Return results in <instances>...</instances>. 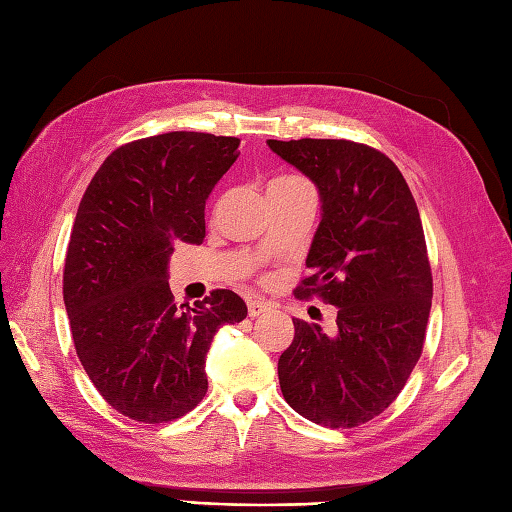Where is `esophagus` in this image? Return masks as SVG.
<instances>
[{
    "label": "esophagus",
    "instance_id": "1",
    "mask_svg": "<svg viewBox=\"0 0 512 512\" xmlns=\"http://www.w3.org/2000/svg\"><path fill=\"white\" fill-rule=\"evenodd\" d=\"M270 310V303L262 301V299H248V314L250 317H262V314H266Z\"/></svg>",
    "mask_w": 512,
    "mask_h": 512
}]
</instances>
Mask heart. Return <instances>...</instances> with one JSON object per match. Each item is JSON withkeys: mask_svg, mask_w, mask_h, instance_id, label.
Instances as JSON below:
<instances>
[{"mask_svg": "<svg viewBox=\"0 0 512 512\" xmlns=\"http://www.w3.org/2000/svg\"><path fill=\"white\" fill-rule=\"evenodd\" d=\"M292 182H306V180L299 178V176H279V178L270 182V187H275V184H292Z\"/></svg>", "mask_w": 512, "mask_h": 512, "instance_id": "b5f03b06", "label": "heart"}]
</instances>
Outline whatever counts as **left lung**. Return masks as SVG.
Masks as SVG:
<instances>
[{"mask_svg":"<svg viewBox=\"0 0 512 512\" xmlns=\"http://www.w3.org/2000/svg\"><path fill=\"white\" fill-rule=\"evenodd\" d=\"M317 184L321 222L295 295L336 308L334 332L292 319L279 356L288 405L323 427L352 429L383 413L422 354L433 279L416 200L398 167L352 140H268Z\"/></svg>","mask_w":512,"mask_h":512,"instance_id":"1","label":"left lung"}]
</instances>
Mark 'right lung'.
Here are the masks:
<instances>
[{
  "label": "right lung",
  "mask_w": 512,
  "mask_h": 512,
  "mask_svg": "<svg viewBox=\"0 0 512 512\" xmlns=\"http://www.w3.org/2000/svg\"><path fill=\"white\" fill-rule=\"evenodd\" d=\"M239 138L169 132L112 151L83 193L63 268L76 356L123 416L158 424L200 405L215 332L246 319L233 290L173 301V246L202 244L204 206Z\"/></svg>",
  "instance_id": "add662e5"
}]
</instances>
